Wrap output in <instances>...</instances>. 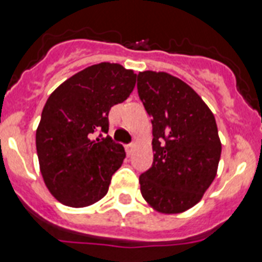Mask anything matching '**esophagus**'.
<instances>
[{
	"label": "esophagus",
	"mask_w": 262,
	"mask_h": 262,
	"mask_svg": "<svg viewBox=\"0 0 262 262\" xmlns=\"http://www.w3.org/2000/svg\"><path fill=\"white\" fill-rule=\"evenodd\" d=\"M125 150H126V154L128 156H130L132 153H133V150H134V144L132 142V144H128L126 146H125Z\"/></svg>",
	"instance_id": "1"
}]
</instances>
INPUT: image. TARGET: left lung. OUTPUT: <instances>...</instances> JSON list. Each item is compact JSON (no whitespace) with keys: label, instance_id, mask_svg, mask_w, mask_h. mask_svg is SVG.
<instances>
[{"label":"left lung","instance_id":"8db88e82","mask_svg":"<svg viewBox=\"0 0 262 262\" xmlns=\"http://www.w3.org/2000/svg\"><path fill=\"white\" fill-rule=\"evenodd\" d=\"M153 125V165L140 175L141 194L163 213L188 210L216 177L220 144L215 117L192 88L166 72L137 75Z\"/></svg>","mask_w":262,"mask_h":262}]
</instances>
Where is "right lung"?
<instances>
[{
  "label": "right lung",
  "mask_w": 262,
  "mask_h": 262,
  "mask_svg": "<svg viewBox=\"0 0 262 262\" xmlns=\"http://www.w3.org/2000/svg\"><path fill=\"white\" fill-rule=\"evenodd\" d=\"M134 85L132 70L100 63L50 95L36 129V153L45 183L60 203L87 207L105 196L125 158L122 145L105 136L109 111L128 99Z\"/></svg>",
  "instance_id": "1"
}]
</instances>
